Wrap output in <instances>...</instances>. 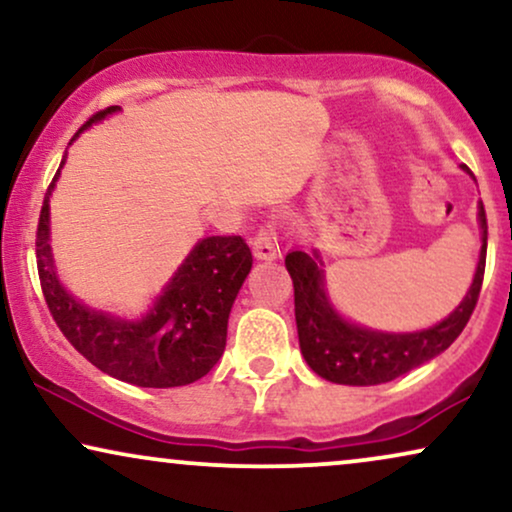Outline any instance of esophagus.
I'll return each instance as SVG.
<instances>
[{"label": "esophagus", "mask_w": 512, "mask_h": 512, "mask_svg": "<svg viewBox=\"0 0 512 512\" xmlns=\"http://www.w3.org/2000/svg\"><path fill=\"white\" fill-rule=\"evenodd\" d=\"M277 254H280V242L277 237L268 230H261L254 240V256L261 258V261H272Z\"/></svg>", "instance_id": "obj_1"}]
</instances>
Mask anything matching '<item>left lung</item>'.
Listing matches in <instances>:
<instances>
[{
  "instance_id": "obj_1",
  "label": "left lung",
  "mask_w": 512,
  "mask_h": 512,
  "mask_svg": "<svg viewBox=\"0 0 512 512\" xmlns=\"http://www.w3.org/2000/svg\"><path fill=\"white\" fill-rule=\"evenodd\" d=\"M463 171L473 176L466 164ZM475 178V176H473ZM482 249L477 270L459 308L435 327L414 334H383L348 322L336 313L324 289L322 256L291 251L284 258L294 282V310L301 353L317 376L341 386H378L433 360L459 338L480 298L487 261V214L480 202Z\"/></svg>"
}]
</instances>
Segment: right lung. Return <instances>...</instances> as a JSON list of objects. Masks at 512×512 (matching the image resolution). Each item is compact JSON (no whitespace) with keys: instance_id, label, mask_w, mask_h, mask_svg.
<instances>
[{"instance_id":"right-lung-1","label":"right lung","mask_w":512,"mask_h":512,"mask_svg":"<svg viewBox=\"0 0 512 512\" xmlns=\"http://www.w3.org/2000/svg\"><path fill=\"white\" fill-rule=\"evenodd\" d=\"M117 110V105H110L96 112L89 122L79 126L72 141L86 126ZM63 164L65 157L58 174ZM58 174L44 195L35 247L44 301L63 336L103 374L131 386L176 388L207 376L221 360L230 308L254 263L247 242L240 235H216L197 242L150 313L141 320L131 322L98 313L75 301V296H70L58 282L53 268L49 195Z\"/></svg>"}]
</instances>
